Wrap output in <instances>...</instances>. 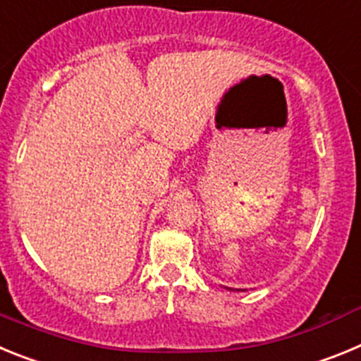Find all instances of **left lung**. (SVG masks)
<instances>
[{
  "mask_svg": "<svg viewBox=\"0 0 361 361\" xmlns=\"http://www.w3.org/2000/svg\"><path fill=\"white\" fill-rule=\"evenodd\" d=\"M226 289H229V291H235V289H231V288H226ZM237 291H242V289H237Z\"/></svg>",
  "mask_w": 361,
  "mask_h": 361,
  "instance_id": "left-lung-1",
  "label": "left lung"
}]
</instances>
